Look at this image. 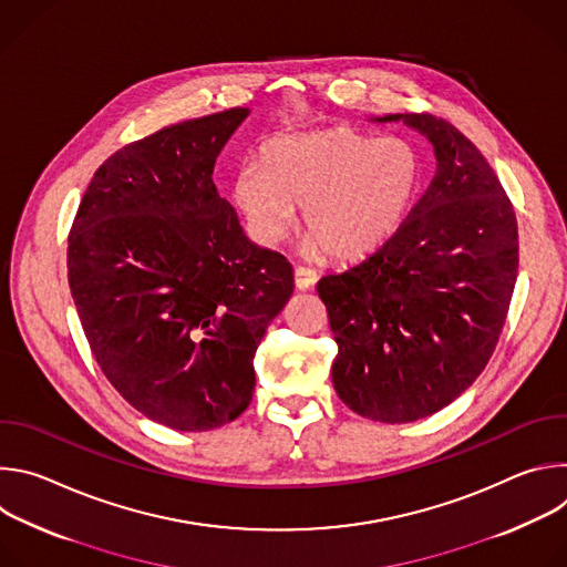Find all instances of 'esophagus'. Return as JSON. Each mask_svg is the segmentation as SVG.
<instances>
[{"instance_id":"obj_1","label":"esophagus","mask_w":567,"mask_h":567,"mask_svg":"<svg viewBox=\"0 0 567 567\" xmlns=\"http://www.w3.org/2000/svg\"><path fill=\"white\" fill-rule=\"evenodd\" d=\"M293 280H296V287H298L300 291H305V289H311V287L316 285L318 274H316L313 269H309V267H298V269L293 271Z\"/></svg>"}]
</instances>
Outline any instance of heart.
I'll return each mask as SVG.
<instances>
[{"mask_svg":"<svg viewBox=\"0 0 567 567\" xmlns=\"http://www.w3.org/2000/svg\"><path fill=\"white\" fill-rule=\"evenodd\" d=\"M424 179L420 150L401 136L354 127L278 134L233 182L249 233L276 247L296 228L302 206L305 254L359 260L399 230Z\"/></svg>","mask_w":567,"mask_h":567,"instance_id":"heart-1","label":"heart"}]
</instances>
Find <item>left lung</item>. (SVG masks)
I'll use <instances>...</instances> for the list:
<instances>
[{"mask_svg": "<svg viewBox=\"0 0 567 567\" xmlns=\"http://www.w3.org/2000/svg\"><path fill=\"white\" fill-rule=\"evenodd\" d=\"M429 136L437 173L399 230L318 282L339 346L334 390L385 424L429 417L489 363L518 274L514 206L480 150L433 114H390Z\"/></svg>", "mask_w": 567, "mask_h": 567, "instance_id": "left-lung-1", "label": "left lung"}]
</instances>
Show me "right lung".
<instances>
[{
	"instance_id": "1",
	"label": "right lung",
	"mask_w": 567,
	"mask_h": 567,
	"mask_svg": "<svg viewBox=\"0 0 567 567\" xmlns=\"http://www.w3.org/2000/svg\"><path fill=\"white\" fill-rule=\"evenodd\" d=\"M247 116L233 107L121 147L69 233V287L103 374L175 431L219 429L247 411L256 350L293 291L287 258L256 247L213 184L217 154Z\"/></svg>"
}]
</instances>
